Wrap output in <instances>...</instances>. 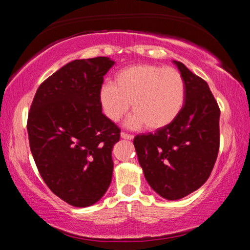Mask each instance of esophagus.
<instances>
[{
	"label": "esophagus",
	"mask_w": 250,
	"mask_h": 250,
	"mask_svg": "<svg viewBox=\"0 0 250 250\" xmlns=\"http://www.w3.org/2000/svg\"><path fill=\"white\" fill-rule=\"evenodd\" d=\"M120 135H121L122 139H126V140H132V139L134 138L133 134H128V133H125V132H121Z\"/></svg>",
	"instance_id": "esophagus-1"
}]
</instances>
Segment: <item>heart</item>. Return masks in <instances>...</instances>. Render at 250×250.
Listing matches in <instances>:
<instances>
[{
    "label": "heart",
    "instance_id": "obj_1",
    "mask_svg": "<svg viewBox=\"0 0 250 250\" xmlns=\"http://www.w3.org/2000/svg\"><path fill=\"white\" fill-rule=\"evenodd\" d=\"M185 100V83L181 73L172 67L135 65L120 70L113 83H104L99 91L104 115L119 121L132 104L134 115L130 126L145 125L159 130L171 125L180 115Z\"/></svg>",
    "mask_w": 250,
    "mask_h": 250
}]
</instances>
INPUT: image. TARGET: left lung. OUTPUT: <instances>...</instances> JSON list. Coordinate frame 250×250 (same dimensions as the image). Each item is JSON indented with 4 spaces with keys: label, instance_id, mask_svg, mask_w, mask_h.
Segmentation results:
<instances>
[{
    "label": "left lung",
    "instance_id": "1",
    "mask_svg": "<svg viewBox=\"0 0 250 250\" xmlns=\"http://www.w3.org/2000/svg\"><path fill=\"white\" fill-rule=\"evenodd\" d=\"M185 83V100L171 125L138 134L133 145L146 180L160 196L180 200L208 179L219 150L221 110L204 79L174 62Z\"/></svg>",
    "mask_w": 250,
    "mask_h": 250
}]
</instances>
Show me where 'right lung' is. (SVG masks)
<instances>
[{
	"mask_svg": "<svg viewBox=\"0 0 250 250\" xmlns=\"http://www.w3.org/2000/svg\"><path fill=\"white\" fill-rule=\"evenodd\" d=\"M113 65L108 57L68 62L41 83L28 112L40 174L55 195L76 207L95 204L111 183L120 129L103 113L99 91Z\"/></svg>",
	"mask_w": 250,
	"mask_h": 250,
	"instance_id": "1",
	"label": "right lung"
}]
</instances>
